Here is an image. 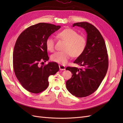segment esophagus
Returning a JSON list of instances; mask_svg holds the SVG:
<instances>
[{"label":"esophagus","mask_w":123,"mask_h":123,"mask_svg":"<svg viewBox=\"0 0 123 123\" xmlns=\"http://www.w3.org/2000/svg\"><path fill=\"white\" fill-rule=\"evenodd\" d=\"M59 70H65L66 68H65V67L63 65H59Z\"/></svg>","instance_id":"obj_1"}]
</instances>
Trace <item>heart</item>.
Instances as JSON below:
<instances>
[{
    "mask_svg": "<svg viewBox=\"0 0 123 123\" xmlns=\"http://www.w3.org/2000/svg\"><path fill=\"white\" fill-rule=\"evenodd\" d=\"M57 37L66 41L62 51H58L51 55V59L53 62L64 65L68 62L72 56L79 57L85 51L87 46V40L83 35L74 30L67 28L59 32ZM46 46L48 50L53 52L55 49V40L49 37L46 41Z\"/></svg>",
    "mask_w": 123,
    "mask_h": 123,
    "instance_id": "heart-1",
    "label": "heart"
}]
</instances>
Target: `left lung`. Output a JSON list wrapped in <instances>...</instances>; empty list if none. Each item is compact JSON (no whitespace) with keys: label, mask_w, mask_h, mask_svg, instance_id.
<instances>
[{"label":"left lung","mask_w":123,"mask_h":123,"mask_svg":"<svg viewBox=\"0 0 123 123\" xmlns=\"http://www.w3.org/2000/svg\"><path fill=\"white\" fill-rule=\"evenodd\" d=\"M74 26L83 28L87 34L86 49L74 62L84 68H66L72 74L66 81V87L76 97L84 98L94 93L101 84L108 68V56L105 41L93 25L80 22L74 24Z\"/></svg>","instance_id":"8db88e82"}]
</instances>
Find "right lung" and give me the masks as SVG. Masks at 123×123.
<instances>
[{
	"instance_id": "obj_1",
	"label": "right lung",
	"mask_w": 123,
	"mask_h": 123,
	"mask_svg": "<svg viewBox=\"0 0 123 123\" xmlns=\"http://www.w3.org/2000/svg\"><path fill=\"white\" fill-rule=\"evenodd\" d=\"M60 28V25L39 23L26 29L16 40L13 57L14 73L22 86L33 93L46 90L49 76L58 71L56 62H49L40 67L38 64L49 60L46 39Z\"/></svg>"
}]
</instances>
